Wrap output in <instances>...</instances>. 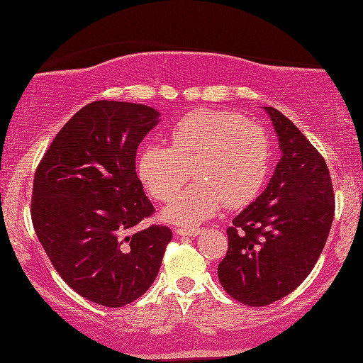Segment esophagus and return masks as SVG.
I'll return each instance as SVG.
<instances>
[{
    "instance_id": "obj_1",
    "label": "esophagus",
    "mask_w": 363,
    "mask_h": 363,
    "mask_svg": "<svg viewBox=\"0 0 363 363\" xmlns=\"http://www.w3.org/2000/svg\"><path fill=\"white\" fill-rule=\"evenodd\" d=\"M201 232V229H187V227H179V229H176V235H182V237H195L199 235Z\"/></svg>"
}]
</instances>
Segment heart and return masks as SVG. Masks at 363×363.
<instances>
[{
	"mask_svg": "<svg viewBox=\"0 0 363 363\" xmlns=\"http://www.w3.org/2000/svg\"><path fill=\"white\" fill-rule=\"evenodd\" d=\"M167 144L150 143L138 157V174L158 201L176 196L164 218L195 225L220 208L248 205L269 173L270 145L259 125L225 110H195L169 126Z\"/></svg>",
	"mask_w": 363,
	"mask_h": 363,
	"instance_id": "heart-1",
	"label": "heart"
}]
</instances>
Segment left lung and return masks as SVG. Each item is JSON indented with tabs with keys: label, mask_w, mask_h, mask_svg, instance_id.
I'll list each match as a JSON object with an SVG mask.
<instances>
[{
	"label": "left lung",
	"mask_w": 363,
	"mask_h": 363,
	"mask_svg": "<svg viewBox=\"0 0 363 363\" xmlns=\"http://www.w3.org/2000/svg\"><path fill=\"white\" fill-rule=\"evenodd\" d=\"M281 150L267 187L233 218L229 250L218 266L220 285L253 307L281 299L303 284L320 256L335 216V194L323 157L274 107Z\"/></svg>",
	"instance_id": "left-lung-1"
}]
</instances>
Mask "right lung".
<instances>
[{
    "mask_svg": "<svg viewBox=\"0 0 363 363\" xmlns=\"http://www.w3.org/2000/svg\"><path fill=\"white\" fill-rule=\"evenodd\" d=\"M158 116L143 104L91 102L65 123L36 168V237L65 284L101 306L143 296L173 238L167 225L134 230L155 211L136 174V152Z\"/></svg>",
    "mask_w": 363,
    "mask_h": 363,
    "instance_id": "right-lung-1",
    "label": "right lung"
}]
</instances>
